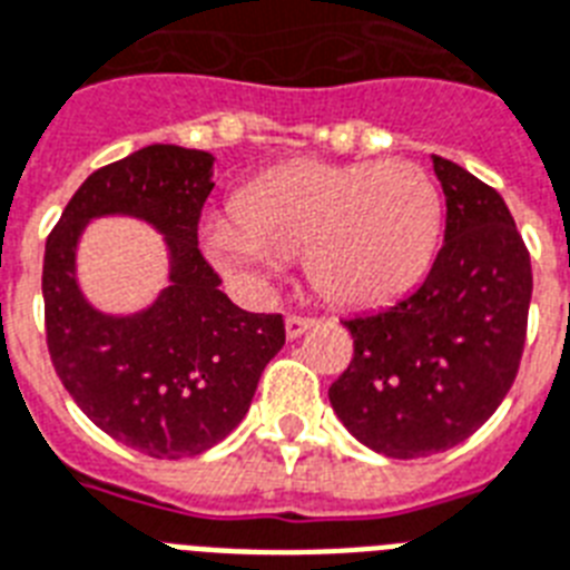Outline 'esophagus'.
<instances>
[{
    "instance_id": "obj_1",
    "label": "esophagus",
    "mask_w": 570,
    "mask_h": 570,
    "mask_svg": "<svg viewBox=\"0 0 570 570\" xmlns=\"http://www.w3.org/2000/svg\"><path fill=\"white\" fill-rule=\"evenodd\" d=\"M313 325H316V318L289 316L286 318V340H298L301 333H307Z\"/></svg>"
}]
</instances>
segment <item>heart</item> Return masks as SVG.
<instances>
[{
  "mask_svg": "<svg viewBox=\"0 0 570 570\" xmlns=\"http://www.w3.org/2000/svg\"><path fill=\"white\" fill-rule=\"evenodd\" d=\"M442 230V196L410 160L289 166L257 180L237 213L205 222V248L248 293L304 254L309 284L342 307H374L424 275Z\"/></svg>",
  "mask_w": 570,
  "mask_h": 570,
  "instance_id": "obj_1",
  "label": "heart"
}]
</instances>
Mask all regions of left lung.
<instances>
[{
    "label": "left lung",
    "instance_id": "1",
    "mask_svg": "<svg viewBox=\"0 0 570 570\" xmlns=\"http://www.w3.org/2000/svg\"><path fill=\"white\" fill-rule=\"evenodd\" d=\"M445 243L424 284L377 313L345 318L354 357L327 390L365 448L419 460L489 421L521 363L533 269L501 193L433 155Z\"/></svg>",
    "mask_w": 570,
    "mask_h": 570
}]
</instances>
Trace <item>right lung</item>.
I'll return each mask as SVG.
<instances>
[{
    "label": "right lung",
    "mask_w": 570,
    "mask_h": 570,
    "mask_svg": "<svg viewBox=\"0 0 570 570\" xmlns=\"http://www.w3.org/2000/svg\"><path fill=\"white\" fill-rule=\"evenodd\" d=\"M213 160L210 151L155 142L101 166L46 239L55 372L96 428L155 460L219 445L245 419L263 368L286 340L284 318L239 309L198 252ZM101 215H131L165 234L167 286L137 314H105L77 284V243Z\"/></svg>",
    "instance_id": "right-lung-1"
}]
</instances>
